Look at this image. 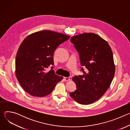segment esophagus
<instances>
[{
	"mask_svg": "<svg viewBox=\"0 0 130 130\" xmlns=\"http://www.w3.org/2000/svg\"><path fill=\"white\" fill-rule=\"evenodd\" d=\"M64 80L65 81H69L70 80V79L69 78H68V77H64Z\"/></svg>",
	"mask_w": 130,
	"mask_h": 130,
	"instance_id": "obj_1",
	"label": "esophagus"
}]
</instances>
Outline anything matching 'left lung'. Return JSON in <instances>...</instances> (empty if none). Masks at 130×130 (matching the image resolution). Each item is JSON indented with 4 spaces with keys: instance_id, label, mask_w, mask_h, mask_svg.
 Listing matches in <instances>:
<instances>
[{
    "instance_id": "left-lung-1",
    "label": "left lung",
    "mask_w": 130,
    "mask_h": 130,
    "mask_svg": "<svg viewBox=\"0 0 130 130\" xmlns=\"http://www.w3.org/2000/svg\"><path fill=\"white\" fill-rule=\"evenodd\" d=\"M70 42L79 53L83 75L72 78L77 89L69 95L80 104H89L105 94L113 81L115 70L113 52L108 43L93 33L72 36Z\"/></svg>"
}]
</instances>
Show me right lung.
<instances>
[{
	"label": "right lung",
	"mask_w": 130,
	"mask_h": 130,
	"mask_svg": "<svg viewBox=\"0 0 130 130\" xmlns=\"http://www.w3.org/2000/svg\"><path fill=\"white\" fill-rule=\"evenodd\" d=\"M70 36L50 30L28 35L18 49L15 60L16 78L23 88L31 96H46L63 79L54 73L53 54ZM49 66L51 70L46 69Z\"/></svg>",
	"instance_id": "right-lung-1"
}]
</instances>
